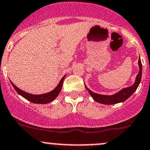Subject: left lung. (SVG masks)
<instances>
[{
  "instance_id": "obj_1",
  "label": "left lung",
  "mask_w": 150,
  "mask_h": 150,
  "mask_svg": "<svg viewBox=\"0 0 150 150\" xmlns=\"http://www.w3.org/2000/svg\"><path fill=\"white\" fill-rule=\"evenodd\" d=\"M138 62L139 67V71L138 74H137V77H136L135 82H134V84L133 85L128 86V87L126 88H123L121 90H120L119 92H118L117 93L112 95H104L95 93V92H92L90 89H88L85 85L86 89H87V91L90 94L92 98L94 99V100H95V101L98 102L99 103H101V104L113 105L116 104V103H123L125 100H127L129 97L132 96L133 93L137 90V87H138V86L140 84V81H141L142 79V65L140 56L139 58Z\"/></svg>"
}]
</instances>
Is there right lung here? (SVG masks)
Listing matches in <instances>:
<instances>
[{
    "instance_id": "add662e5",
    "label": "right lung",
    "mask_w": 150,
    "mask_h": 150,
    "mask_svg": "<svg viewBox=\"0 0 150 150\" xmlns=\"http://www.w3.org/2000/svg\"><path fill=\"white\" fill-rule=\"evenodd\" d=\"M65 76H66V75L61 79L60 82L58 83V85H57L56 87L53 90L48 92V93L42 94V95H32V94L24 92V91L21 90L19 88H18L16 85H14L11 81H10L12 85H13V88L15 89V90L16 91V92H17L18 95H20L23 98H25L26 100H29V101L32 102L33 103H37V104H47V103L53 101L58 97V95H59L60 92H61V89H62L63 83H64Z\"/></svg>"
}]
</instances>
